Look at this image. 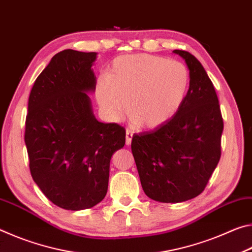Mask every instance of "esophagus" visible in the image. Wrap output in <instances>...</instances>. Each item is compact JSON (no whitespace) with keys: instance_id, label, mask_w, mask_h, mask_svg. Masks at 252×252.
Returning <instances> with one entry per match:
<instances>
[{"instance_id":"esophagus-1","label":"esophagus","mask_w":252,"mask_h":252,"mask_svg":"<svg viewBox=\"0 0 252 252\" xmlns=\"http://www.w3.org/2000/svg\"><path fill=\"white\" fill-rule=\"evenodd\" d=\"M132 136H133V132L127 129V130L126 131V143L127 144V146H129V144H131Z\"/></svg>"}]
</instances>
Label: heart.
I'll list each match as a JSON object with an SVG mask.
<instances>
[{"label": "heart", "instance_id": "1", "mask_svg": "<svg viewBox=\"0 0 252 252\" xmlns=\"http://www.w3.org/2000/svg\"><path fill=\"white\" fill-rule=\"evenodd\" d=\"M189 69L181 62L151 54L122 55L111 63L108 76L96 81L95 96L112 120L125 116L129 101L131 118L153 130L180 111L190 88Z\"/></svg>", "mask_w": 252, "mask_h": 252}]
</instances>
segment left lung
Masks as SVG:
<instances>
[{"label":"left lung","mask_w":252,"mask_h":252,"mask_svg":"<svg viewBox=\"0 0 252 252\" xmlns=\"http://www.w3.org/2000/svg\"><path fill=\"white\" fill-rule=\"evenodd\" d=\"M190 88L180 111L153 131L135 134L131 150L142 189L159 202L178 203L202 192L221 157L223 120L215 87L201 63L182 50Z\"/></svg>","instance_id":"left-lung-1"}]
</instances>
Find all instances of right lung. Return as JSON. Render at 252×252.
Returning a JSON list of instances; mask_svg holds the SVG:
<instances>
[{
	"mask_svg": "<svg viewBox=\"0 0 252 252\" xmlns=\"http://www.w3.org/2000/svg\"><path fill=\"white\" fill-rule=\"evenodd\" d=\"M95 52L64 50L51 59L30 93L25 144L34 182L51 202L84 210L104 199L110 160L126 130L97 121L88 93L95 91Z\"/></svg>",
	"mask_w": 252,
	"mask_h": 252,
	"instance_id": "add662e5",
	"label": "right lung"
}]
</instances>
